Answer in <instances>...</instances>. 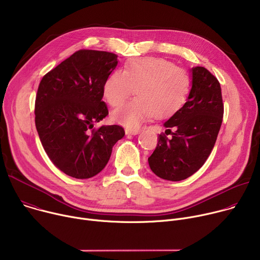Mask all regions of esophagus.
<instances>
[{"instance_id":"obj_1","label":"esophagus","mask_w":260,"mask_h":260,"mask_svg":"<svg viewBox=\"0 0 260 260\" xmlns=\"http://www.w3.org/2000/svg\"><path fill=\"white\" fill-rule=\"evenodd\" d=\"M140 133V131L138 128H126L125 129V134L126 135H138Z\"/></svg>"}]
</instances>
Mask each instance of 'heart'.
<instances>
[{"mask_svg": "<svg viewBox=\"0 0 260 260\" xmlns=\"http://www.w3.org/2000/svg\"><path fill=\"white\" fill-rule=\"evenodd\" d=\"M191 79L183 69L166 59L146 57L132 59L124 70H115L104 84V95L112 107L123 104L134 91L137 98L118 108L113 119L128 128L155 118L174 114L185 102Z\"/></svg>", "mask_w": 260, "mask_h": 260, "instance_id": "heart-1", "label": "heart"}]
</instances>
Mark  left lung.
Wrapping results in <instances>:
<instances>
[{"label": "left lung", "mask_w": 260, "mask_h": 260, "mask_svg": "<svg viewBox=\"0 0 260 260\" xmlns=\"http://www.w3.org/2000/svg\"><path fill=\"white\" fill-rule=\"evenodd\" d=\"M191 73L186 103L164 123L172 138L159 135L157 146L148 157L151 171L166 180H183L197 172L214 148L222 124L224 106L219 81L201 66L193 67Z\"/></svg>", "instance_id": "obj_1"}]
</instances>
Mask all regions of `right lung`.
Here are the masks:
<instances>
[{
    "instance_id": "right-lung-1",
    "label": "right lung",
    "mask_w": 260,
    "mask_h": 260,
    "mask_svg": "<svg viewBox=\"0 0 260 260\" xmlns=\"http://www.w3.org/2000/svg\"><path fill=\"white\" fill-rule=\"evenodd\" d=\"M117 55L81 50L46 74L35 101V124L41 144L65 174L86 179L108 164L112 148L124 136L119 125L92 129L109 111L104 84L118 64Z\"/></svg>"
}]
</instances>
